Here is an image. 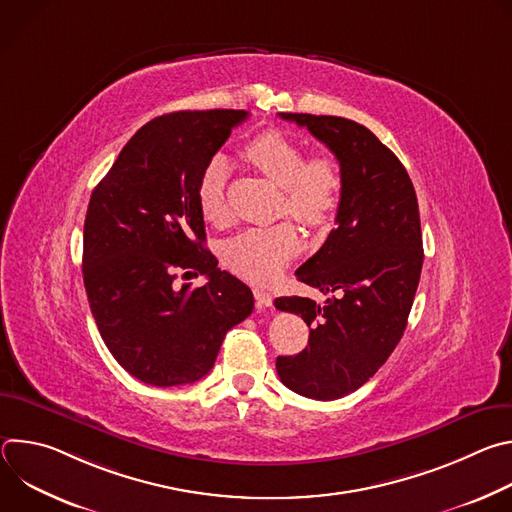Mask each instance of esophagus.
I'll return each mask as SVG.
<instances>
[{
    "label": "esophagus",
    "mask_w": 512,
    "mask_h": 512,
    "mask_svg": "<svg viewBox=\"0 0 512 512\" xmlns=\"http://www.w3.org/2000/svg\"><path fill=\"white\" fill-rule=\"evenodd\" d=\"M253 296H255V304H257L259 310H261V308H271L273 298H271L269 291H265V289H261V287H255V289H253Z\"/></svg>",
    "instance_id": "34e87169"
}]
</instances>
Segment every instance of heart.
<instances>
[{
  "label": "heart",
  "instance_id": "1",
  "mask_svg": "<svg viewBox=\"0 0 512 512\" xmlns=\"http://www.w3.org/2000/svg\"><path fill=\"white\" fill-rule=\"evenodd\" d=\"M247 160L273 184L283 188L281 210L304 227L320 229L332 221L340 202L342 176L330 156L306 160L298 141L281 131H263L245 145ZM229 162L214 156L202 170L196 198L208 223L223 227L229 223L227 202ZM300 251V237L294 225L279 223L265 229H247L223 245V261L237 275L269 283Z\"/></svg>",
  "mask_w": 512,
  "mask_h": 512
}]
</instances>
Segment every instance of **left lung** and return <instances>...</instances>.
I'll list each match as a JSON object with an SVG mask.
<instances>
[{"instance_id":"obj_1","label":"left lung","mask_w":512,"mask_h":512,"mask_svg":"<svg viewBox=\"0 0 512 512\" xmlns=\"http://www.w3.org/2000/svg\"><path fill=\"white\" fill-rule=\"evenodd\" d=\"M336 156L342 176L336 229L296 277L328 294L277 298L275 308L304 318L308 346L277 356L281 383L318 401L367 383L399 344L417 291L423 243L419 206L399 158L364 125L332 115L279 113Z\"/></svg>"}]
</instances>
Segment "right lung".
<instances>
[{
    "label": "right lung",
    "instance_id": "right-lung-1",
    "mask_svg": "<svg viewBox=\"0 0 512 512\" xmlns=\"http://www.w3.org/2000/svg\"><path fill=\"white\" fill-rule=\"evenodd\" d=\"M247 111H176L145 123L91 194L83 279L101 338L154 387L200 381L225 334L253 312L251 289L204 249L196 188ZM180 270L200 288L173 285Z\"/></svg>",
    "mask_w": 512,
    "mask_h": 512
}]
</instances>
